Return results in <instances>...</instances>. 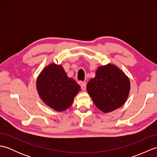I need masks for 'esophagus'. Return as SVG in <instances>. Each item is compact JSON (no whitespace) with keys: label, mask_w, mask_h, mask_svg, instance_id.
Instances as JSON below:
<instances>
[{"label":"esophagus","mask_w":157,"mask_h":157,"mask_svg":"<svg viewBox=\"0 0 157 157\" xmlns=\"http://www.w3.org/2000/svg\"><path fill=\"white\" fill-rule=\"evenodd\" d=\"M80 86H81V88L83 90H86V82H82L80 83Z\"/></svg>","instance_id":"obj_1"}]
</instances>
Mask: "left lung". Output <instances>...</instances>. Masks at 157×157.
I'll return each instance as SVG.
<instances>
[{"label":"left lung","instance_id":"1","mask_svg":"<svg viewBox=\"0 0 157 157\" xmlns=\"http://www.w3.org/2000/svg\"><path fill=\"white\" fill-rule=\"evenodd\" d=\"M86 89L96 107L109 113L124 104L129 93L130 82L119 68L108 64L99 67Z\"/></svg>","mask_w":157,"mask_h":157}]
</instances>
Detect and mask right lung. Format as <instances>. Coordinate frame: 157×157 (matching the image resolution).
<instances>
[{
  "label": "right lung",
  "mask_w": 157,
  "mask_h": 157,
  "mask_svg": "<svg viewBox=\"0 0 157 157\" xmlns=\"http://www.w3.org/2000/svg\"><path fill=\"white\" fill-rule=\"evenodd\" d=\"M36 88L43 102L56 111H65L71 106L73 98L80 90V86L68 78L63 67L55 63L40 73Z\"/></svg>",
  "instance_id": "obj_1"
}]
</instances>
